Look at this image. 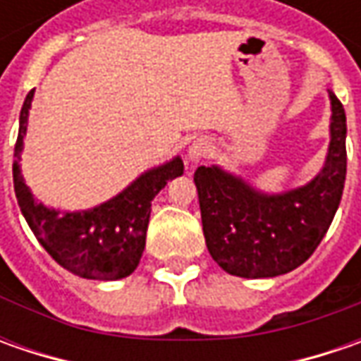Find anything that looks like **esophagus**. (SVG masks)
Returning a JSON list of instances; mask_svg holds the SVG:
<instances>
[{"mask_svg": "<svg viewBox=\"0 0 361 361\" xmlns=\"http://www.w3.org/2000/svg\"><path fill=\"white\" fill-rule=\"evenodd\" d=\"M209 152H211V142H209L207 138H197L192 145L188 146L187 160L188 162H199V160L204 159Z\"/></svg>", "mask_w": 361, "mask_h": 361, "instance_id": "1", "label": "esophagus"}]
</instances>
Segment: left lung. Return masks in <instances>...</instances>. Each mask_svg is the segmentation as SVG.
<instances>
[{
  "label": "left lung",
  "mask_w": 361,
  "mask_h": 361,
  "mask_svg": "<svg viewBox=\"0 0 361 361\" xmlns=\"http://www.w3.org/2000/svg\"><path fill=\"white\" fill-rule=\"evenodd\" d=\"M329 146L307 185L263 192L243 176L211 164L195 171L202 233L221 269L245 279L277 277L305 263L340 207L345 183V110L329 92Z\"/></svg>",
  "instance_id": "obj_1"
}]
</instances>
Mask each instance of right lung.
<instances>
[{"label":"right lung","instance_id":"1","mask_svg":"<svg viewBox=\"0 0 361 361\" xmlns=\"http://www.w3.org/2000/svg\"><path fill=\"white\" fill-rule=\"evenodd\" d=\"M32 90L20 112V132L13 150V188L21 215L39 245L63 269L84 279L116 281L138 267L146 245V229L152 199L169 180L180 176V157L142 173L110 201L86 211H58L37 202L21 176L20 160L27 116L34 100Z\"/></svg>","mask_w":361,"mask_h":361}]
</instances>
